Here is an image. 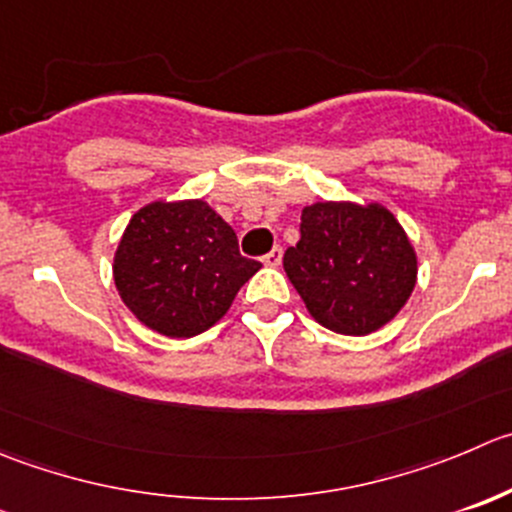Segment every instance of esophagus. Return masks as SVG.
Listing matches in <instances>:
<instances>
[{
  "label": "esophagus",
  "instance_id": "esophagus-1",
  "mask_svg": "<svg viewBox=\"0 0 512 512\" xmlns=\"http://www.w3.org/2000/svg\"><path fill=\"white\" fill-rule=\"evenodd\" d=\"M262 262H265L267 267H277L282 262V247H272L270 252H267L265 257H262Z\"/></svg>",
  "mask_w": 512,
  "mask_h": 512
}]
</instances>
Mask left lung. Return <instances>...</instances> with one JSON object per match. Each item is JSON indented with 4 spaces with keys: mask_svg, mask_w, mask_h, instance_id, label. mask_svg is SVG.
I'll return each instance as SVG.
<instances>
[{
    "mask_svg": "<svg viewBox=\"0 0 512 512\" xmlns=\"http://www.w3.org/2000/svg\"><path fill=\"white\" fill-rule=\"evenodd\" d=\"M282 265L307 312L340 335L388 325L413 292L418 257L390 210L377 202H315Z\"/></svg>",
    "mask_w": 512,
    "mask_h": 512,
    "instance_id": "obj_1",
    "label": "left lung"
}]
</instances>
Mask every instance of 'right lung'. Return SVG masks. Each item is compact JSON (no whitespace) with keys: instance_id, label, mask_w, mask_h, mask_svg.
Masks as SVG:
<instances>
[{"instance_id":"add662e5","label":"right lung","mask_w":512,"mask_h":512,"mask_svg":"<svg viewBox=\"0 0 512 512\" xmlns=\"http://www.w3.org/2000/svg\"><path fill=\"white\" fill-rule=\"evenodd\" d=\"M205 200L150 202L135 212L114 252V285L132 315L167 337L210 330L260 270Z\"/></svg>"}]
</instances>
